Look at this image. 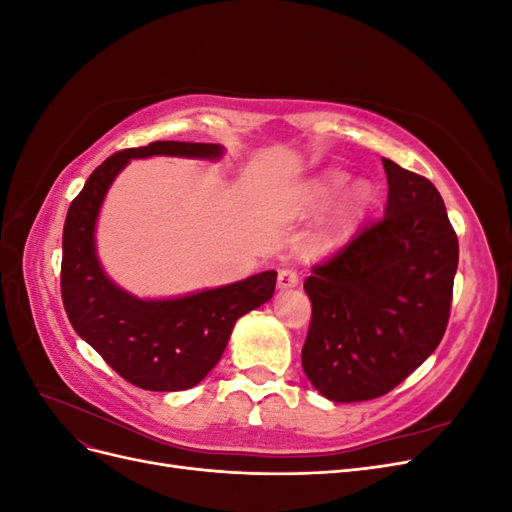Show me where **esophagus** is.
I'll return each instance as SVG.
<instances>
[{
	"mask_svg": "<svg viewBox=\"0 0 512 512\" xmlns=\"http://www.w3.org/2000/svg\"><path fill=\"white\" fill-rule=\"evenodd\" d=\"M299 284V275L297 271L292 269H282L280 275H277V286H280L282 290H288V288H294Z\"/></svg>",
	"mask_w": 512,
	"mask_h": 512,
	"instance_id": "1",
	"label": "esophagus"
}]
</instances>
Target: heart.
Listing matches in <instances>:
<instances>
[{
	"label": "heart",
	"mask_w": 512,
	"mask_h": 512,
	"mask_svg": "<svg viewBox=\"0 0 512 512\" xmlns=\"http://www.w3.org/2000/svg\"><path fill=\"white\" fill-rule=\"evenodd\" d=\"M348 181L350 179L344 173H333L327 179H322L314 188V192H312L314 207H327V205H331L333 200L342 196V192L348 188ZM369 200H371L369 185L367 183L354 185V190L348 194L346 205H344L342 213H339V218H337L333 230L329 232L327 241H335L337 237H342L344 232H348L352 228V224L359 220L361 215H363V211L367 209Z\"/></svg>",
	"instance_id": "b5f03b06"
}]
</instances>
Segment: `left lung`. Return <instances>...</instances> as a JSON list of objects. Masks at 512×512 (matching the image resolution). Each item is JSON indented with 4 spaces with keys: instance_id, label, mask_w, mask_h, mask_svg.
I'll return each instance as SVG.
<instances>
[{
    "instance_id": "8db88e82",
    "label": "left lung",
    "mask_w": 512,
    "mask_h": 512,
    "mask_svg": "<svg viewBox=\"0 0 512 512\" xmlns=\"http://www.w3.org/2000/svg\"><path fill=\"white\" fill-rule=\"evenodd\" d=\"M384 215L312 267L305 376L331 401L382 397L442 342L459 241L429 179L382 158Z\"/></svg>"
}]
</instances>
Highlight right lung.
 I'll use <instances>...</instances> for the list:
<instances>
[{"label":"right lung","instance_id":"add662e5","mask_svg":"<svg viewBox=\"0 0 512 512\" xmlns=\"http://www.w3.org/2000/svg\"><path fill=\"white\" fill-rule=\"evenodd\" d=\"M222 145L156 141L123 149L89 175L64 224L61 299L74 331L117 374L145 391H185L218 365L235 322L267 303L275 271L188 294L179 299H136L108 280L96 254V220L115 177L132 158L177 156L218 160Z\"/></svg>","mask_w":512,"mask_h":512}]
</instances>
